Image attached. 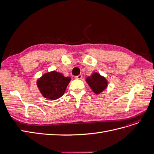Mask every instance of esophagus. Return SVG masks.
Instances as JSON below:
<instances>
[{
	"mask_svg": "<svg viewBox=\"0 0 154 154\" xmlns=\"http://www.w3.org/2000/svg\"><path fill=\"white\" fill-rule=\"evenodd\" d=\"M75 78H76V79H81V78H82V74H79V75L76 76Z\"/></svg>",
	"mask_w": 154,
	"mask_h": 154,
	"instance_id": "obj_1",
	"label": "esophagus"
}]
</instances>
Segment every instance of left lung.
<instances>
[{
	"label": "left lung",
	"mask_w": 154,
	"mask_h": 154,
	"mask_svg": "<svg viewBox=\"0 0 154 154\" xmlns=\"http://www.w3.org/2000/svg\"><path fill=\"white\" fill-rule=\"evenodd\" d=\"M87 82L96 94H100L107 86L106 79L101 76L100 74L94 72L91 76L87 78Z\"/></svg>",
	"instance_id": "1"
}]
</instances>
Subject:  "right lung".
Returning <instances> with one entry per match:
<instances>
[{
    "mask_svg": "<svg viewBox=\"0 0 154 154\" xmlns=\"http://www.w3.org/2000/svg\"><path fill=\"white\" fill-rule=\"evenodd\" d=\"M70 81V77H65L62 73L52 71L38 79L37 85L45 98L55 100L63 95Z\"/></svg>",
    "mask_w": 154,
    "mask_h": 154,
    "instance_id": "add662e5",
    "label": "right lung"
}]
</instances>
